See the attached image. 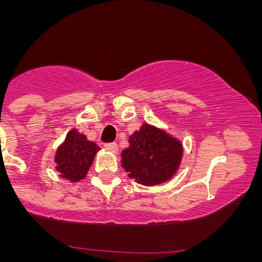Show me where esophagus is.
I'll use <instances>...</instances> for the list:
<instances>
[{"label": "esophagus", "instance_id": "obj_1", "mask_svg": "<svg viewBox=\"0 0 262 262\" xmlns=\"http://www.w3.org/2000/svg\"><path fill=\"white\" fill-rule=\"evenodd\" d=\"M104 148H106V150H108V151H111V152H117V151H118V145H117V143H107V144H104Z\"/></svg>", "mask_w": 262, "mask_h": 262}]
</instances>
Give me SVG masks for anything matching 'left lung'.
I'll return each instance as SVG.
<instances>
[{
	"instance_id": "left-lung-1",
	"label": "left lung",
	"mask_w": 262,
	"mask_h": 262,
	"mask_svg": "<svg viewBox=\"0 0 262 262\" xmlns=\"http://www.w3.org/2000/svg\"><path fill=\"white\" fill-rule=\"evenodd\" d=\"M182 143L155 125L144 123L129 137L122 151V167L130 179L144 186L171 180L182 160Z\"/></svg>"
}]
</instances>
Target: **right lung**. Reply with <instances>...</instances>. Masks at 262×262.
Wrapping results in <instances>:
<instances>
[{
	"mask_svg": "<svg viewBox=\"0 0 262 262\" xmlns=\"http://www.w3.org/2000/svg\"><path fill=\"white\" fill-rule=\"evenodd\" d=\"M98 150L96 143L90 141L86 135L71 129L56 150L54 161L59 176L71 182L85 179Z\"/></svg>",
	"mask_w": 262,
	"mask_h": 262,
	"instance_id": "1",
	"label": "right lung"
}]
</instances>
